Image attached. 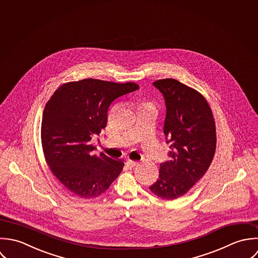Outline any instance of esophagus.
Here are the masks:
<instances>
[{
  "label": "esophagus",
  "mask_w": 258,
  "mask_h": 258,
  "mask_svg": "<svg viewBox=\"0 0 258 258\" xmlns=\"http://www.w3.org/2000/svg\"><path fill=\"white\" fill-rule=\"evenodd\" d=\"M125 164L128 166V167H135L137 164H138V162L137 161H134V160H131V159H128V160H126V162H125Z\"/></svg>",
  "instance_id": "1"
}]
</instances>
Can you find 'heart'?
Masks as SVG:
<instances>
[{
  "label": "heart",
  "mask_w": 258,
  "mask_h": 258,
  "mask_svg": "<svg viewBox=\"0 0 258 258\" xmlns=\"http://www.w3.org/2000/svg\"><path fill=\"white\" fill-rule=\"evenodd\" d=\"M154 107V104L152 103H149V102H146V103H142V106L141 107Z\"/></svg>",
  "instance_id": "obj_1"
}]
</instances>
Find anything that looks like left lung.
Wrapping results in <instances>:
<instances>
[{
  "label": "left lung",
  "mask_w": 258,
  "mask_h": 258,
  "mask_svg": "<svg viewBox=\"0 0 258 258\" xmlns=\"http://www.w3.org/2000/svg\"><path fill=\"white\" fill-rule=\"evenodd\" d=\"M154 86L165 101L163 133L170 151L150 189L171 201L185 195L208 169L216 148L215 122L206 98L195 89L174 79L155 81Z\"/></svg>",
  "instance_id": "obj_1"
}]
</instances>
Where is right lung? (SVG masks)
Wrapping results in <instances>:
<instances>
[{
    "instance_id": "obj_1",
    "label": "right lung",
    "mask_w": 258,
    "mask_h": 258,
    "mask_svg": "<svg viewBox=\"0 0 258 258\" xmlns=\"http://www.w3.org/2000/svg\"><path fill=\"white\" fill-rule=\"evenodd\" d=\"M138 89L135 83L86 79L61 85L46 104L41 127L45 158L73 196L98 198L121 172L123 161L93 155L91 140L106 126L110 103Z\"/></svg>"
}]
</instances>
